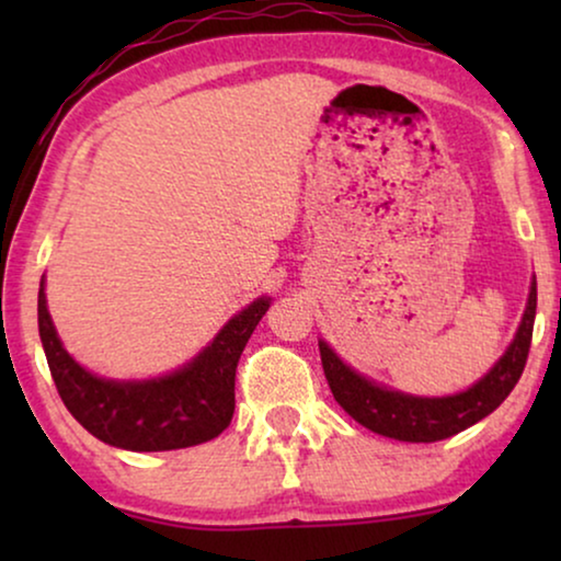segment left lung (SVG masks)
Segmentation results:
<instances>
[{"instance_id": "8db88e82", "label": "left lung", "mask_w": 561, "mask_h": 561, "mask_svg": "<svg viewBox=\"0 0 561 561\" xmlns=\"http://www.w3.org/2000/svg\"><path fill=\"white\" fill-rule=\"evenodd\" d=\"M536 317V280L516 332V340L497 359L485 378L474 382L470 390L447 398H416L403 396L398 390H388L365 380L363 375L350 370L340 357L329 350L327 342H319L321 365L334 401L350 413L357 424L380 436H390L398 442H439L447 436L465 432L467 426L478 424L488 413L501 405L524 373L528 350H531Z\"/></svg>"}]
</instances>
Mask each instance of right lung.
Returning <instances> with one entry per match:
<instances>
[{
	"instance_id": "add662e5",
	"label": "right lung",
	"mask_w": 561,
	"mask_h": 561,
	"mask_svg": "<svg viewBox=\"0 0 561 561\" xmlns=\"http://www.w3.org/2000/svg\"><path fill=\"white\" fill-rule=\"evenodd\" d=\"M267 306L271 298L252 301L194 363L142 382L104 380L83 370L53 329L43 286L37 294V327L60 401L89 434L129 451H168L196 447L229 426L237 363Z\"/></svg>"
}]
</instances>
